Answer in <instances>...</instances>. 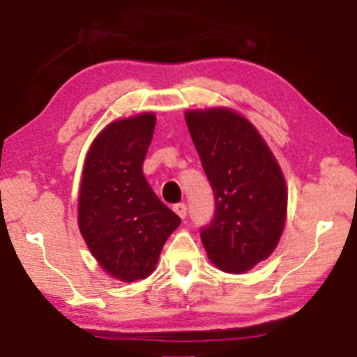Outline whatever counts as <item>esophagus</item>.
<instances>
[{
    "label": "esophagus",
    "mask_w": 357,
    "mask_h": 357,
    "mask_svg": "<svg viewBox=\"0 0 357 357\" xmlns=\"http://www.w3.org/2000/svg\"><path fill=\"white\" fill-rule=\"evenodd\" d=\"M173 210H174V213H176L179 218H183V220H184L185 216H188V206H185V204H183V202H181V204L174 205Z\"/></svg>",
    "instance_id": "esophagus-1"
}]
</instances>
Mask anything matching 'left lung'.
<instances>
[{"label":"left lung","instance_id":"left-lung-1","mask_svg":"<svg viewBox=\"0 0 357 357\" xmlns=\"http://www.w3.org/2000/svg\"><path fill=\"white\" fill-rule=\"evenodd\" d=\"M184 116L215 192V216L200 238L218 269L242 274L280 241L289 199L284 174L257 128L236 110H185Z\"/></svg>","mask_w":357,"mask_h":357}]
</instances>
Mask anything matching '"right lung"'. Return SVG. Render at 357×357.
<instances>
[{"instance_id": "right-lung-1", "label": "right lung", "mask_w": 357, "mask_h": 357, "mask_svg": "<svg viewBox=\"0 0 357 357\" xmlns=\"http://www.w3.org/2000/svg\"><path fill=\"white\" fill-rule=\"evenodd\" d=\"M155 120L144 112L105 126L89 147L79 184L82 237L100 268L123 282L149 278L181 225L142 173Z\"/></svg>"}]
</instances>
